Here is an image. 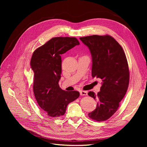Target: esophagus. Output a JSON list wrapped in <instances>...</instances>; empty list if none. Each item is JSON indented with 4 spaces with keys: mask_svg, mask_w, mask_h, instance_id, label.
<instances>
[{
    "mask_svg": "<svg viewBox=\"0 0 147 147\" xmlns=\"http://www.w3.org/2000/svg\"><path fill=\"white\" fill-rule=\"evenodd\" d=\"M80 93L81 96H86L88 94V92L85 91H81Z\"/></svg>",
    "mask_w": 147,
    "mask_h": 147,
    "instance_id": "1",
    "label": "esophagus"
}]
</instances>
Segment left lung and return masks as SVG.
I'll return each instance as SVG.
<instances>
[{"label":"left lung","instance_id":"obj_1","mask_svg":"<svg viewBox=\"0 0 147 147\" xmlns=\"http://www.w3.org/2000/svg\"><path fill=\"white\" fill-rule=\"evenodd\" d=\"M92 56V77L102 79L100 91L88 95L97 100L96 108L88 116L97 121L110 118L117 112L129 82V70L121 45L109 35L80 37Z\"/></svg>","mask_w":147,"mask_h":147}]
</instances>
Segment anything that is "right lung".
<instances>
[{"label": "right lung", "instance_id": "obj_1", "mask_svg": "<svg viewBox=\"0 0 147 147\" xmlns=\"http://www.w3.org/2000/svg\"><path fill=\"white\" fill-rule=\"evenodd\" d=\"M78 45L75 37H54L33 53L30 67L34 73V96L40 107L49 117L64 115L67 105L80 96L79 92L65 91L59 85L61 55Z\"/></svg>", "mask_w": 147, "mask_h": 147}]
</instances>
